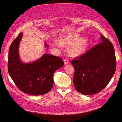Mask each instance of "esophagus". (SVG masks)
<instances>
[{
	"instance_id": "34e87169",
	"label": "esophagus",
	"mask_w": 122,
	"mask_h": 122,
	"mask_svg": "<svg viewBox=\"0 0 122 122\" xmlns=\"http://www.w3.org/2000/svg\"><path fill=\"white\" fill-rule=\"evenodd\" d=\"M64 64L66 65V64H67L69 63V59H67V58H65L64 59Z\"/></svg>"
}]
</instances>
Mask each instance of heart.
I'll list each match as a JSON object with an SVG mask.
<instances>
[{"instance_id": "1", "label": "heart", "mask_w": 122, "mask_h": 122, "mask_svg": "<svg viewBox=\"0 0 122 122\" xmlns=\"http://www.w3.org/2000/svg\"><path fill=\"white\" fill-rule=\"evenodd\" d=\"M59 43L63 46H70L68 49L69 55L73 57L80 56L87 49L88 42L84 37H80L78 34H69L62 37L59 40Z\"/></svg>"}]
</instances>
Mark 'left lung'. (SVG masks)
<instances>
[{
  "label": "left lung",
  "mask_w": 122,
  "mask_h": 122,
  "mask_svg": "<svg viewBox=\"0 0 122 122\" xmlns=\"http://www.w3.org/2000/svg\"><path fill=\"white\" fill-rule=\"evenodd\" d=\"M101 42L72 60L75 68L73 82L76 89L85 95L103 89L114 75L116 59L112 43L103 35Z\"/></svg>",
  "instance_id": "left-lung-1"
}]
</instances>
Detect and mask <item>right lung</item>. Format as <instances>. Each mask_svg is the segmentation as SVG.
I'll list each match as a JSON object with an SVG mask.
<instances>
[{"label":"right lung","instance_id":"add662e5","mask_svg":"<svg viewBox=\"0 0 122 122\" xmlns=\"http://www.w3.org/2000/svg\"><path fill=\"white\" fill-rule=\"evenodd\" d=\"M20 33L13 41L9 49L8 71L17 87L24 93L40 95L48 92L53 86V75L64 63L60 57L44 54L34 62L24 64L19 56ZM46 46L48 47L46 44Z\"/></svg>","mask_w":122,"mask_h":122}]
</instances>
